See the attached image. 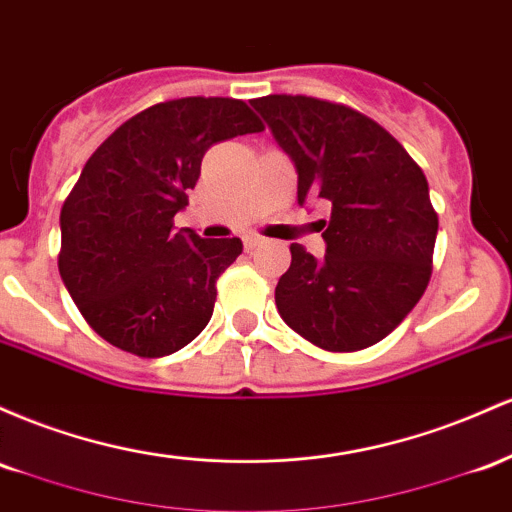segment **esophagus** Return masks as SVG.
Returning a JSON list of instances; mask_svg holds the SVG:
<instances>
[{"label": "esophagus", "instance_id": "1", "mask_svg": "<svg viewBox=\"0 0 512 512\" xmlns=\"http://www.w3.org/2000/svg\"><path fill=\"white\" fill-rule=\"evenodd\" d=\"M263 239L256 237V234H249V237H244V249L246 251H254L256 246H261Z\"/></svg>", "mask_w": 512, "mask_h": 512}]
</instances>
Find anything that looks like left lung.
I'll return each instance as SVG.
<instances>
[{
  "label": "left lung",
  "instance_id": "obj_1",
  "mask_svg": "<svg viewBox=\"0 0 512 512\" xmlns=\"http://www.w3.org/2000/svg\"><path fill=\"white\" fill-rule=\"evenodd\" d=\"M251 106L297 171V203L326 200V254L290 246L275 307L314 346L350 353L404 321L430 280L438 215L421 166L382 125L341 103L273 94Z\"/></svg>",
  "mask_w": 512,
  "mask_h": 512
}]
</instances>
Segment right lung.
Wrapping results in <instances>:
<instances>
[{
	"instance_id": "1",
	"label": "right lung",
	"mask_w": 512,
	"mask_h": 512,
	"mask_svg": "<svg viewBox=\"0 0 512 512\" xmlns=\"http://www.w3.org/2000/svg\"><path fill=\"white\" fill-rule=\"evenodd\" d=\"M244 101L188 96L137 113L84 164L60 212V278L111 346L162 358L208 326L241 239L174 229L215 142L261 132Z\"/></svg>"
}]
</instances>
